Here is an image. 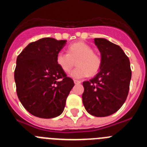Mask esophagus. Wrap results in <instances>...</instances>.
Wrapping results in <instances>:
<instances>
[{"label": "esophagus", "mask_w": 147, "mask_h": 147, "mask_svg": "<svg viewBox=\"0 0 147 147\" xmlns=\"http://www.w3.org/2000/svg\"><path fill=\"white\" fill-rule=\"evenodd\" d=\"M74 82L75 84H80V83H81V81H79V80H74Z\"/></svg>", "instance_id": "esophagus-1"}]
</instances>
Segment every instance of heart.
Here are the masks:
<instances>
[{
    "label": "heart",
    "instance_id": "1",
    "mask_svg": "<svg viewBox=\"0 0 147 147\" xmlns=\"http://www.w3.org/2000/svg\"><path fill=\"white\" fill-rule=\"evenodd\" d=\"M76 62L77 67L71 73L75 79H82L98 74L102 67V58L93 51V49L83 42L72 43L67 46V53L59 52L56 57V62L63 72H71Z\"/></svg>",
    "mask_w": 147,
    "mask_h": 147
}]
</instances>
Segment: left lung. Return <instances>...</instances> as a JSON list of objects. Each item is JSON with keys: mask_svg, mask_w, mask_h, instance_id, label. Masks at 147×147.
I'll use <instances>...</instances> for the list:
<instances>
[{"mask_svg": "<svg viewBox=\"0 0 147 147\" xmlns=\"http://www.w3.org/2000/svg\"><path fill=\"white\" fill-rule=\"evenodd\" d=\"M102 57L99 72L90 81L83 82L82 102L85 110L96 117L117 112L127 99L132 71L124 51L105 38H95Z\"/></svg>", "mask_w": 147, "mask_h": 147, "instance_id": "left-lung-1", "label": "left lung"}]
</instances>
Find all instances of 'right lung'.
<instances>
[{
	"mask_svg": "<svg viewBox=\"0 0 147 147\" xmlns=\"http://www.w3.org/2000/svg\"><path fill=\"white\" fill-rule=\"evenodd\" d=\"M66 40L45 37L28 44L18 55L15 70L17 94L26 110L42 119L55 118L64 110L74 86L56 62Z\"/></svg>",
	"mask_w": 147,
	"mask_h": 147,
	"instance_id": "right-lung-1",
	"label": "right lung"
}]
</instances>
